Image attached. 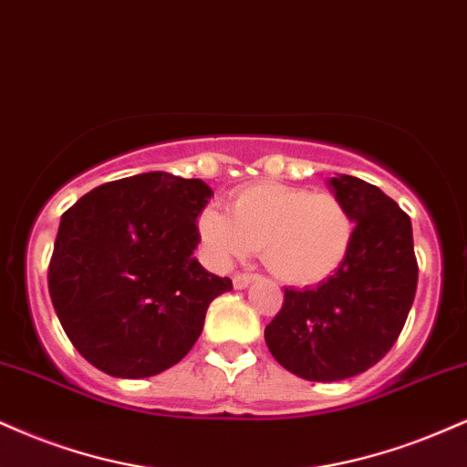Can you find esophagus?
Segmentation results:
<instances>
[{
  "label": "esophagus",
  "mask_w": 467,
  "mask_h": 467,
  "mask_svg": "<svg viewBox=\"0 0 467 467\" xmlns=\"http://www.w3.org/2000/svg\"><path fill=\"white\" fill-rule=\"evenodd\" d=\"M254 278H256L254 274H250V272H239V274H234V276H233L234 289H245Z\"/></svg>",
  "instance_id": "34e87169"
}]
</instances>
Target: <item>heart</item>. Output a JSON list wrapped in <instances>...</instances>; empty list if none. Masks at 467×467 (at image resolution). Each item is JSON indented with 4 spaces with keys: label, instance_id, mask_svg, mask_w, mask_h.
<instances>
[{
    "label": "heart",
    "instance_id": "b5f03b06",
    "mask_svg": "<svg viewBox=\"0 0 467 467\" xmlns=\"http://www.w3.org/2000/svg\"><path fill=\"white\" fill-rule=\"evenodd\" d=\"M198 228L217 258L230 261L263 250L269 274L296 287L333 276L355 239V219L344 200L330 191L280 182L239 189L230 202V215L206 209Z\"/></svg>",
    "mask_w": 467,
    "mask_h": 467
}]
</instances>
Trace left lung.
<instances>
[{
	"label": "left lung",
	"mask_w": 467,
	"mask_h": 467,
	"mask_svg": "<svg viewBox=\"0 0 467 467\" xmlns=\"http://www.w3.org/2000/svg\"><path fill=\"white\" fill-rule=\"evenodd\" d=\"M355 219L344 265L313 289H285L283 308L265 326L272 357L317 383L344 380L383 358L402 333L418 289L411 219L374 184L330 178Z\"/></svg>",
	"instance_id": "left-lung-1"
}]
</instances>
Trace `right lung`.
Returning <instances> with one entry per match:
<instances>
[{
	"label": "right lung",
	"instance_id": "obj_1",
	"mask_svg": "<svg viewBox=\"0 0 467 467\" xmlns=\"http://www.w3.org/2000/svg\"><path fill=\"white\" fill-rule=\"evenodd\" d=\"M211 195L198 178L150 171L95 187L63 213L49 297L98 369L145 379L171 368L198 341L211 302L233 289L193 256Z\"/></svg>",
	"mask_w": 467,
	"mask_h": 467
}]
</instances>
